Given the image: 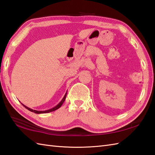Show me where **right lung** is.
<instances>
[{"label": "right lung", "instance_id": "obj_1", "mask_svg": "<svg viewBox=\"0 0 155 155\" xmlns=\"http://www.w3.org/2000/svg\"><path fill=\"white\" fill-rule=\"evenodd\" d=\"M66 95H67V93H66V94H65L64 97H63V99H62V100H61V101L59 103V104H58L56 106H55L54 107L51 108V109H50L46 110V111H36V110H33V109H30V108L28 107H26V105H25L24 104H22V105H23L24 107H25L26 109H27L28 110H29V111H32V112H34V113H37V114H40V113H49V112H51V111H56V109H59V108L60 107H61V105H62L63 103H64V101H65V99H66Z\"/></svg>", "mask_w": 155, "mask_h": 155}]
</instances>
